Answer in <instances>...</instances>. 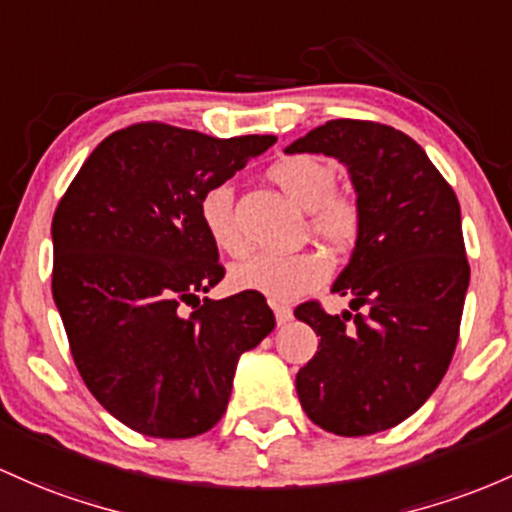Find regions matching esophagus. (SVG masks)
Segmentation results:
<instances>
[{
  "label": "esophagus",
  "instance_id": "34e87169",
  "mask_svg": "<svg viewBox=\"0 0 512 512\" xmlns=\"http://www.w3.org/2000/svg\"><path fill=\"white\" fill-rule=\"evenodd\" d=\"M272 311H274V318H277L279 325L289 323V320L294 318V311H291L289 306H282V303H272Z\"/></svg>",
  "mask_w": 512,
  "mask_h": 512
}]
</instances>
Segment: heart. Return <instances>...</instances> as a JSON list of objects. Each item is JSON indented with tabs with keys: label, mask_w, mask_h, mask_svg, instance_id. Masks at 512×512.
Wrapping results in <instances>:
<instances>
[{
	"label": "heart",
	"mask_w": 512,
	"mask_h": 512,
	"mask_svg": "<svg viewBox=\"0 0 512 512\" xmlns=\"http://www.w3.org/2000/svg\"><path fill=\"white\" fill-rule=\"evenodd\" d=\"M296 206L308 211V228L330 247H347L359 233V206L350 194L335 189V165L318 155H286L267 170ZM199 216L218 250L238 257L247 240L233 213L230 184H213L201 194ZM330 262L318 250L257 252L230 269V284L240 291H255L272 301H294L328 282Z\"/></svg>",
	"instance_id": "b5f03b06"
}]
</instances>
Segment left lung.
Masks as SVG:
<instances>
[{
  "instance_id": "1",
  "label": "left lung",
  "mask_w": 512,
  "mask_h": 512,
  "mask_svg": "<svg viewBox=\"0 0 512 512\" xmlns=\"http://www.w3.org/2000/svg\"><path fill=\"white\" fill-rule=\"evenodd\" d=\"M284 153L335 157L359 206L355 250L333 284L352 311H294L320 335L296 374L299 401L335 435L389 430L428 401L457 347L469 289L459 201L425 150L384 123L328 121Z\"/></svg>"
}]
</instances>
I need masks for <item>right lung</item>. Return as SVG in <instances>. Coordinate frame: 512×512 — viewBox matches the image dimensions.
Here are the masks:
<instances>
[{"label": "right lung", "mask_w": 512, "mask_h": 512, "mask_svg": "<svg viewBox=\"0 0 512 512\" xmlns=\"http://www.w3.org/2000/svg\"><path fill=\"white\" fill-rule=\"evenodd\" d=\"M274 140L136 123L101 140L55 209L53 299L72 357L92 396L131 430L165 440L211 430L240 355L274 330L255 291L182 313L226 274L201 194Z\"/></svg>", "instance_id": "add662e5"}]
</instances>
